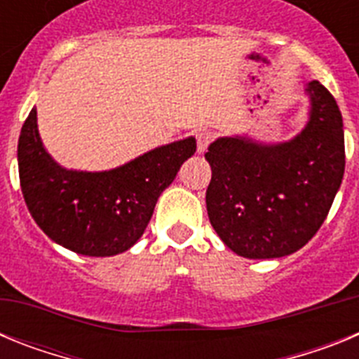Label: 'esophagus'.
Wrapping results in <instances>:
<instances>
[{
  "label": "esophagus",
  "mask_w": 359,
  "mask_h": 359,
  "mask_svg": "<svg viewBox=\"0 0 359 359\" xmlns=\"http://www.w3.org/2000/svg\"><path fill=\"white\" fill-rule=\"evenodd\" d=\"M196 138H198V151L205 152L208 149V145L214 142L215 133L208 131V129H203V131H199L198 135H196Z\"/></svg>",
  "instance_id": "1"
}]
</instances>
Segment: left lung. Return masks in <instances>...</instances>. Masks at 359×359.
I'll list each match as a JSON object with an SVG mask.
<instances>
[{"mask_svg": "<svg viewBox=\"0 0 359 359\" xmlns=\"http://www.w3.org/2000/svg\"><path fill=\"white\" fill-rule=\"evenodd\" d=\"M309 120L294 138L261 144L224 136L205 154L212 167L207 210L224 244L246 259L300 250L325 221L344 180V120L318 81L307 84Z\"/></svg>", "mask_w": 359, "mask_h": 359, "instance_id": "obj_1", "label": "left lung"}]
</instances>
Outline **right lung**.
Segmentation results:
<instances>
[{
	"label": "right lung",
	"instance_id": "right-lung-1",
	"mask_svg": "<svg viewBox=\"0 0 359 359\" xmlns=\"http://www.w3.org/2000/svg\"><path fill=\"white\" fill-rule=\"evenodd\" d=\"M194 152L196 138L189 136L116 169L68 170L43 147L34 107L19 135V182L32 217L50 239L81 255L111 257L144 236L160 194Z\"/></svg>",
	"mask_w": 359,
	"mask_h": 359
}]
</instances>
